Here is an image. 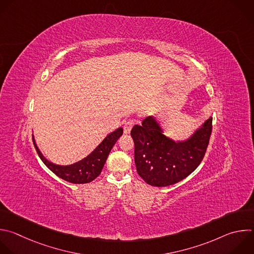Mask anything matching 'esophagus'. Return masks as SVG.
Here are the masks:
<instances>
[{"mask_svg": "<svg viewBox=\"0 0 254 254\" xmlns=\"http://www.w3.org/2000/svg\"><path fill=\"white\" fill-rule=\"evenodd\" d=\"M133 125H134V122L132 120H128V121L125 122V124H124V132L126 134H128L130 132Z\"/></svg>", "mask_w": 254, "mask_h": 254, "instance_id": "obj_1", "label": "esophagus"}]
</instances>
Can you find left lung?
<instances>
[{
  "label": "left lung",
  "mask_w": 254,
  "mask_h": 254,
  "mask_svg": "<svg viewBox=\"0 0 254 254\" xmlns=\"http://www.w3.org/2000/svg\"><path fill=\"white\" fill-rule=\"evenodd\" d=\"M212 129V118L187 140L175 141L163 134L153 117L135 125L130 135L134 141V162L138 176L152 187L175 185L189 177L205 154Z\"/></svg>",
  "instance_id": "obj_1"
}]
</instances>
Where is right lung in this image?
<instances>
[{
	"label": "right lung",
	"instance_id": "obj_1",
	"mask_svg": "<svg viewBox=\"0 0 254 254\" xmlns=\"http://www.w3.org/2000/svg\"><path fill=\"white\" fill-rule=\"evenodd\" d=\"M123 131L124 129L119 127L115 131L111 132L87 157L69 165H59L49 161L38 148L34 136L33 142L42 161L56 176L71 184H89L97 179L102 173L103 167L113 146L123 134Z\"/></svg>",
	"mask_w": 254,
	"mask_h": 254
}]
</instances>
